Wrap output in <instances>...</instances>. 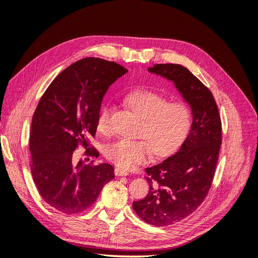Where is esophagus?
<instances>
[{
    "mask_svg": "<svg viewBox=\"0 0 258 258\" xmlns=\"http://www.w3.org/2000/svg\"><path fill=\"white\" fill-rule=\"evenodd\" d=\"M114 173H115V175H117V176H126V175L129 174L128 171L123 170V169H119V168H116V169L114 170Z\"/></svg>",
    "mask_w": 258,
    "mask_h": 258,
    "instance_id": "esophagus-1",
    "label": "esophagus"
}]
</instances>
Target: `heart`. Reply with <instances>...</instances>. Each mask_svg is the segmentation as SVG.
<instances>
[{"mask_svg": "<svg viewBox=\"0 0 258 258\" xmlns=\"http://www.w3.org/2000/svg\"><path fill=\"white\" fill-rule=\"evenodd\" d=\"M129 106L144 119L141 141L117 140L104 147V156L115 166L130 169L146 162L154 153L157 157L174 154L188 136L192 116L189 106L182 101H169L153 89H136L126 96ZM114 107L111 103L101 106L96 127L100 134L111 131Z\"/></svg>", "mask_w": 258, "mask_h": 258, "instance_id": "b5f03b06", "label": "heart"}]
</instances>
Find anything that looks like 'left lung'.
<instances>
[{"label":"left lung","mask_w":258,"mask_h":258,"mask_svg":"<svg viewBox=\"0 0 258 258\" xmlns=\"http://www.w3.org/2000/svg\"><path fill=\"white\" fill-rule=\"evenodd\" d=\"M148 71L174 82L192 113L190 132L179 151L145 169L150 190L132 205L140 218L159 227L184 220L206 199L222 144V121L212 92L188 69L161 63Z\"/></svg>","instance_id":"1"}]
</instances>
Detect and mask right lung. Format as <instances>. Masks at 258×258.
<instances>
[{"label": "right lung", "mask_w": 258, "mask_h": 258, "mask_svg": "<svg viewBox=\"0 0 258 258\" xmlns=\"http://www.w3.org/2000/svg\"><path fill=\"white\" fill-rule=\"evenodd\" d=\"M128 70L113 61L84 58L62 71L46 89L31 123L30 168L46 204L64 214H76L95 204L103 186L114 178L107 163L74 161L83 146L85 156L98 157L90 145L96 120L108 87Z\"/></svg>", "instance_id": "1"}]
</instances>
